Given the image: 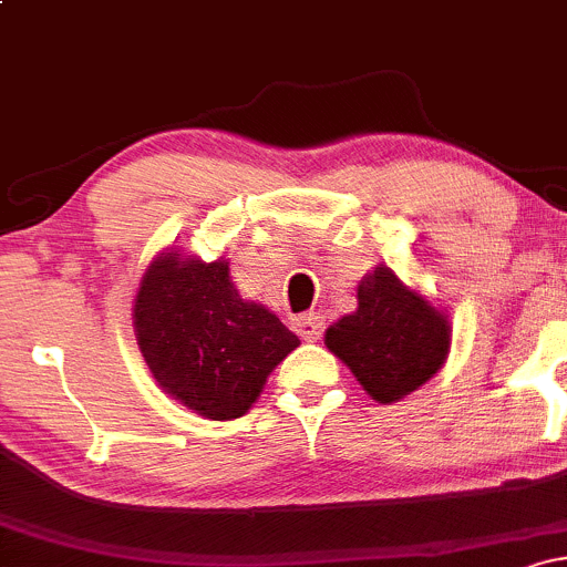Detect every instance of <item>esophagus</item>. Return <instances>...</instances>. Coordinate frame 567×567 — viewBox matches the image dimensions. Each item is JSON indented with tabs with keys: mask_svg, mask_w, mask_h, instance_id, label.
<instances>
[{
	"mask_svg": "<svg viewBox=\"0 0 567 567\" xmlns=\"http://www.w3.org/2000/svg\"><path fill=\"white\" fill-rule=\"evenodd\" d=\"M296 328H298V333H301L303 341H320L324 322H322V317L317 315V311H309V315L298 317Z\"/></svg>",
	"mask_w": 567,
	"mask_h": 567,
	"instance_id": "obj_1",
	"label": "esophagus"
}]
</instances>
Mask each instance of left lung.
Masks as SVG:
<instances>
[{
  "label": "left lung",
  "mask_w": 567,
  "mask_h": 567,
  "mask_svg": "<svg viewBox=\"0 0 567 567\" xmlns=\"http://www.w3.org/2000/svg\"><path fill=\"white\" fill-rule=\"evenodd\" d=\"M328 347L375 402H400L432 379L451 349V322L389 266L357 285V311L324 333Z\"/></svg>",
  "instance_id": "8db88e82"
}]
</instances>
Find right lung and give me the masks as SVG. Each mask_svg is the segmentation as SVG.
Listing matches in <instances>:
<instances>
[{"label": "right lung", "mask_w": 567, "mask_h": 567, "mask_svg": "<svg viewBox=\"0 0 567 567\" xmlns=\"http://www.w3.org/2000/svg\"><path fill=\"white\" fill-rule=\"evenodd\" d=\"M133 324L159 386L213 421L245 415L301 343L266 306L239 296L229 261L202 264L175 247L141 277Z\"/></svg>", "instance_id": "right-lung-1"}]
</instances>
